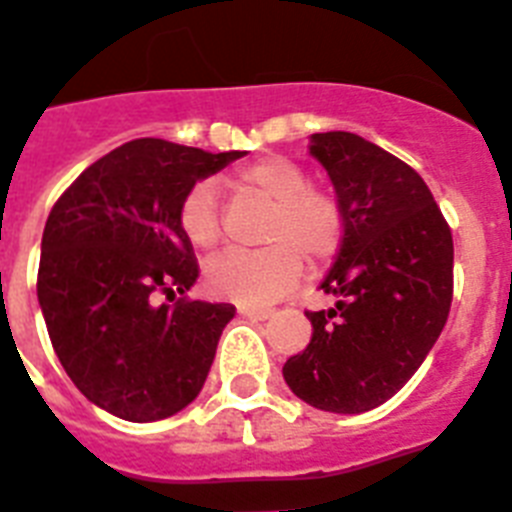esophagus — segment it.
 I'll use <instances>...</instances> for the list:
<instances>
[{
	"mask_svg": "<svg viewBox=\"0 0 512 512\" xmlns=\"http://www.w3.org/2000/svg\"><path fill=\"white\" fill-rule=\"evenodd\" d=\"M239 315L252 318V321H265L273 315V307H257V305H239Z\"/></svg>",
	"mask_w": 512,
	"mask_h": 512,
	"instance_id": "34e87169",
	"label": "esophagus"
}]
</instances>
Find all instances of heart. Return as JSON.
Returning a JSON list of instances; mask_svg holds the SVG:
<instances>
[{
  "mask_svg": "<svg viewBox=\"0 0 512 512\" xmlns=\"http://www.w3.org/2000/svg\"><path fill=\"white\" fill-rule=\"evenodd\" d=\"M236 184L273 202L265 223L263 249H228L207 263V289L236 302H268L294 284L302 260L326 263L344 236L342 207L334 194L307 186V173L297 162L268 155L244 165ZM178 226L186 242L210 252L220 242V205L213 181L191 186L178 207Z\"/></svg>",
  "mask_w": 512,
  "mask_h": 512,
  "instance_id": "1",
  "label": "heart"
}]
</instances>
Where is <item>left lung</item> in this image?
<instances>
[{
	"mask_svg": "<svg viewBox=\"0 0 512 512\" xmlns=\"http://www.w3.org/2000/svg\"><path fill=\"white\" fill-rule=\"evenodd\" d=\"M342 207L344 236L321 289L331 310H307L313 339L284 365L289 389L328 413H365L410 381L452 305V231L434 194L400 157L347 131L313 134Z\"/></svg>",
	"mask_w": 512,
	"mask_h": 512,
	"instance_id": "8db88e82",
	"label": "left lung"
}]
</instances>
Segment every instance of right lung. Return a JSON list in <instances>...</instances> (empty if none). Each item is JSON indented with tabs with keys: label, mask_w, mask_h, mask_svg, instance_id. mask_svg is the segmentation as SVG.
Masks as SVG:
<instances>
[{
	"label": "right lung",
	"mask_w": 512,
	"mask_h": 512,
	"mask_svg": "<svg viewBox=\"0 0 512 512\" xmlns=\"http://www.w3.org/2000/svg\"><path fill=\"white\" fill-rule=\"evenodd\" d=\"M242 155L128 141L49 213L36 278L49 339L83 397L123 421H162L205 386L236 307L186 297L199 265L178 207L199 178Z\"/></svg>",
	"instance_id": "right-lung-1"
}]
</instances>
